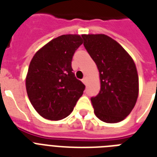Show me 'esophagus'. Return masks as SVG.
<instances>
[{"mask_svg":"<svg viewBox=\"0 0 157 157\" xmlns=\"http://www.w3.org/2000/svg\"><path fill=\"white\" fill-rule=\"evenodd\" d=\"M82 82H83L85 85H86V83H87V78H86V77H84V78L82 79Z\"/></svg>","mask_w":157,"mask_h":157,"instance_id":"1","label":"esophagus"}]
</instances>
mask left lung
Here are the masks:
<instances>
[{"mask_svg":"<svg viewBox=\"0 0 157 157\" xmlns=\"http://www.w3.org/2000/svg\"><path fill=\"white\" fill-rule=\"evenodd\" d=\"M81 36L100 76V91L90 98L96 117L106 123L121 121L131 112L139 95L134 62L119 43L107 36Z\"/></svg>","mask_w":157,"mask_h":157,"instance_id":"left-lung-1","label":"left lung"}]
</instances>
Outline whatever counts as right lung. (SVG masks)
<instances>
[{"label": "right lung", "mask_w": 157, "mask_h": 157, "mask_svg": "<svg viewBox=\"0 0 157 157\" xmlns=\"http://www.w3.org/2000/svg\"><path fill=\"white\" fill-rule=\"evenodd\" d=\"M79 35L55 38L33 56L26 78L31 103L45 119L67 117L83 94L86 86L72 72L71 60L82 44Z\"/></svg>", "instance_id": "obj_1"}]
</instances>
